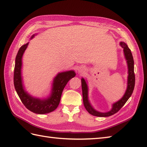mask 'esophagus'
Masks as SVG:
<instances>
[{
	"label": "esophagus",
	"instance_id": "34e87169",
	"mask_svg": "<svg viewBox=\"0 0 147 147\" xmlns=\"http://www.w3.org/2000/svg\"><path fill=\"white\" fill-rule=\"evenodd\" d=\"M78 73L83 74L85 72V68H84L83 67H80L78 69Z\"/></svg>",
	"mask_w": 147,
	"mask_h": 147
}]
</instances>
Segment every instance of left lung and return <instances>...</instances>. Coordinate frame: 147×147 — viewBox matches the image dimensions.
Instances as JSON below:
<instances>
[{
	"label": "left lung",
	"instance_id": "obj_1",
	"mask_svg": "<svg viewBox=\"0 0 147 147\" xmlns=\"http://www.w3.org/2000/svg\"><path fill=\"white\" fill-rule=\"evenodd\" d=\"M120 45L123 49L124 57L127 65L128 69V76H127V88L125 93L119 100L114 103L112 105V109L110 111L106 112H102L95 110L90 102L88 99V86L87 85L86 80L82 78V93H83V104L85 106L86 111L90 114L97 117H109L116 113L120 109L123 107V105L126 104L127 100L131 96L135 84V76L134 73V60L132 55V53L131 50L124 42H120Z\"/></svg>",
	"mask_w": 147,
	"mask_h": 147
}]
</instances>
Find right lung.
Returning a JSON list of instances; mask_svg holds the SVG:
<instances>
[{"label":"right lung","mask_w":147,"mask_h":147,"mask_svg":"<svg viewBox=\"0 0 147 147\" xmlns=\"http://www.w3.org/2000/svg\"><path fill=\"white\" fill-rule=\"evenodd\" d=\"M36 35H33L30 40L34 38ZM28 44L29 42H28L22 45L16 57L14 72V88L22 103L28 110L35 114H47L57 109L65 86L69 81L76 76V73L73 70L59 73L53 80L51 92L48 97L46 98L34 97L24 89L21 74L22 58Z\"/></svg>","instance_id":"1"}]
</instances>
